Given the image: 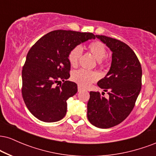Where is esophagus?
Returning <instances> with one entry per match:
<instances>
[{"label": "esophagus", "mask_w": 156, "mask_h": 156, "mask_svg": "<svg viewBox=\"0 0 156 156\" xmlns=\"http://www.w3.org/2000/svg\"><path fill=\"white\" fill-rule=\"evenodd\" d=\"M78 92H80V91L83 90V87H80V86H78Z\"/></svg>", "instance_id": "esophagus-1"}]
</instances>
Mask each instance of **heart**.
I'll return each mask as SVG.
<instances>
[{
  "label": "heart",
  "mask_w": 156,
  "mask_h": 156,
  "mask_svg": "<svg viewBox=\"0 0 156 156\" xmlns=\"http://www.w3.org/2000/svg\"><path fill=\"white\" fill-rule=\"evenodd\" d=\"M88 49L93 55L94 58L98 61V63L102 64L103 58L106 55V48L105 45L99 41H94L88 44ZM80 55L81 49L77 46L71 49L68 54V60L72 66H76L78 63ZM99 78V75L94 71H89L84 69H80L74 71L72 74V79L75 82L83 87H87L94 83Z\"/></svg>",
  "instance_id": "b5f03b06"
}]
</instances>
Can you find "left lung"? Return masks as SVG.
Segmentation results:
<instances>
[{
	"label": "left lung",
	"instance_id": "obj_1",
	"mask_svg": "<svg viewBox=\"0 0 156 156\" xmlns=\"http://www.w3.org/2000/svg\"><path fill=\"white\" fill-rule=\"evenodd\" d=\"M95 37L112 51L110 69L98 82L109 98L106 99L98 92H90L87 117L94 126L109 128L125 120L133 110L141 91L142 70L136 55L128 44L106 36Z\"/></svg>",
	"mask_w": 156,
	"mask_h": 156
}]
</instances>
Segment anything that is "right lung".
<instances>
[{"instance_id":"add662e5","label":"right lung","mask_w":156,"mask_h":156,"mask_svg":"<svg viewBox=\"0 0 156 156\" xmlns=\"http://www.w3.org/2000/svg\"><path fill=\"white\" fill-rule=\"evenodd\" d=\"M91 39L92 33L55 30L31 48L22 70V95L29 112L45 122L59 121L67 113V101L78 92L69 78V52ZM61 80L62 85L55 84Z\"/></svg>"}]
</instances>
